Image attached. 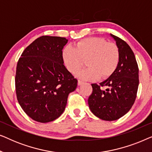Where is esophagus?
I'll return each mask as SVG.
<instances>
[{
	"label": "esophagus",
	"mask_w": 152,
	"mask_h": 152,
	"mask_svg": "<svg viewBox=\"0 0 152 152\" xmlns=\"http://www.w3.org/2000/svg\"><path fill=\"white\" fill-rule=\"evenodd\" d=\"M83 81L82 80H78V84L79 85H82V84H83Z\"/></svg>",
	"instance_id": "1"
}]
</instances>
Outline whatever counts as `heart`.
<instances>
[{
  "label": "heart",
  "instance_id": "obj_1",
  "mask_svg": "<svg viewBox=\"0 0 152 152\" xmlns=\"http://www.w3.org/2000/svg\"><path fill=\"white\" fill-rule=\"evenodd\" d=\"M63 58L66 68L73 73L84 65V60H86L88 67L77 74L84 80H93L97 76L100 78L111 76L119 64L120 53L115 43L92 37L80 41L75 48L66 46L63 50Z\"/></svg>",
  "mask_w": 152,
  "mask_h": 152
}]
</instances>
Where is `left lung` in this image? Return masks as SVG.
I'll return each mask as SVG.
<instances>
[{"label":"left lung","mask_w":152,"mask_h":152,"mask_svg":"<svg viewBox=\"0 0 152 152\" xmlns=\"http://www.w3.org/2000/svg\"><path fill=\"white\" fill-rule=\"evenodd\" d=\"M120 53L115 72L99 84H92L93 92L88 99L91 111L107 121L119 119L134 104L138 91V66L134 52L124 40L111 34Z\"/></svg>","instance_id":"left-lung-1"}]
</instances>
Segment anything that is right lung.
Here are the masks:
<instances>
[{"mask_svg":"<svg viewBox=\"0 0 152 152\" xmlns=\"http://www.w3.org/2000/svg\"><path fill=\"white\" fill-rule=\"evenodd\" d=\"M68 39L42 36L29 45L18 59L15 76L18 102L25 113L39 122L57 119L65 109L77 80L64 64Z\"/></svg>","mask_w":152,"mask_h":152,"instance_id":"1","label":"right lung"}]
</instances>
